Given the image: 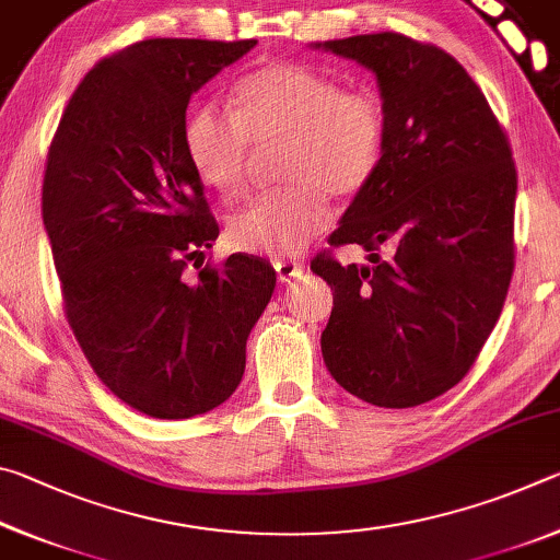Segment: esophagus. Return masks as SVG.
<instances>
[{
	"label": "esophagus",
	"mask_w": 560,
	"mask_h": 560,
	"mask_svg": "<svg viewBox=\"0 0 560 560\" xmlns=\"http://www.w3.org/2000/svg\"><path fill=\"white\" fill-rule=\"evenodd\" d=\"M273 269H277V277L281 283H289L296 277H301L303 264L301 261H277L273 264Z\"/></svg>",
	"instance_id": "esophagus-1"
}]
</instances>
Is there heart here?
Masks as SVG:
<instances>
[{"mask_svg":"<svg viewBox=\"0 0 560 560\" xmlns=\"http://www.w3.org/2000/svg\"><path fill=\"white\" fill-rule=\"evenodd\" d=\"M283 185L230 222L232 246L289 259L330 224L326 192L355 197L373 183L387 145V113L373 91H346L334 75L267 63L232 91V113L202 103L183 126L187 163L224 200L246 189L254 145L277 143Z\"/></svg>","mask_w":560,"mask_h":560,"instance_id":"obj_1","label":"heart"}]
</instances>
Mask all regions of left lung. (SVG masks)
<instances>
[{"label":"left lung","mask_w":560,"mask_h":560,"mask_svg":"<svg viewBox=\"0 0 560 560\" xmlns=\"http://www.w3.org/2000/svg\"><path fill=\"white\" fill-rule=\"evenodd\" d=\"M324 49L377 75L387 145L373 183L328 236L330 246L371 252V267H340L330 249L311 261L334 289L320 350L350 395L415 407L469 373L504 308L516 165L485 93L440 46L381 32Z\"/></svg>","instance_id":"8db88e82"}]
</instances>
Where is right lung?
<instances>
[{"label":"right lung","instance_id":"add662e5","mask_svg":"<svg viewBox=\"0 0 560 560\" xmlns=\"http://www.w3.org/2000/svg\"><path fill=\"white\" fill-rule=\"evenodd\" d=\"M254 46L145 39L106 56L46 155L42 217L63 316L101 383L158 420L202 415L236 390L277 287L254 254L202 267L220 224L183 145L189 96Z\"/></svg>","mask_w":560,"mask_h":560}]
</instances>
